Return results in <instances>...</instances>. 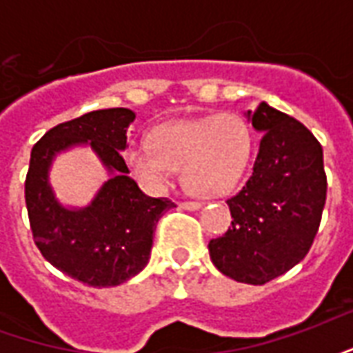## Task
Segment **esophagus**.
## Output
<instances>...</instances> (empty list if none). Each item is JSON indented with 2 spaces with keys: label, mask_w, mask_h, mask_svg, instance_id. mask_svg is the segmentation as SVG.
Masks as SVG:
<instances>
[{
  "label": "esophagus",
  "mask_w": 353,
  "mask_h": 353,
  "mask_svg": "<svg viewBox=\"0 0 353 353\" xmlns=\"http://www.w3.org/2000/svg\"><path fill=\"white\" fill-rule=\"evenodd\" d=\"M200 206H202L200 202H179L181 210H199Z\"/></svg>",
  "instance_id": "1"
}]
</instances>
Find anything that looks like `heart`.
<instances>
[{"label": "heart", "instance_id": "b5f03b06", "mask_svg": "<svg viewBox=\"0 0 353 353\" xmlns=\"http://www.w3.org/2000/svg\"><path fill=\"white\" fill-rule=\"evenodd\" d=\"M252 154V126L242 115L225 111L157 126L151 145H128L124 162L149 191H164L181 166L192 192L221 196L240 183Z\"/></svg>", "mask_w": 353, "mask_h": 353}]
</instances>
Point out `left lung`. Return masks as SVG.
Here are the masks:
<instances>
[{"label":"left lung","instance_id":"left-lung-1","mask_svg":"<svg viewBox=\"0 0 353 353\" xmlns=\"http://www.w3.org/2000/svg\"><path fill=\"white\" fill-rule=\"evenodd\" d=\"M248 121L263 134L250 179L227 200L229 230L210 240L217 270L252 285L306 257L325 206L323 149L303 123L261 101Z\"/></svg>","mask_w":353,"mask_h":353}]
</instances>
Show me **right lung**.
<instances>
[{"label":"right lung","mask_w":353,"mask_h":353,"mask_svg":"<svg viewBox=\"0 0 353 353\" xmlns=\"http://www.w3.org/2000/svg\"><path fill=\"white\" fill-rule=\"evenodd\" d=\"M134 111H90L50 128L32 149L26 208L35 245L50 265L92 288H113L141 272L151 257L153 232L176 204L151 199L128 174L123 159ZM75 145H90L110 179L85 208H65L54 196L48 170L54 157Z\"/></svg>","instance_id":"add662e5"}]
</instances>
